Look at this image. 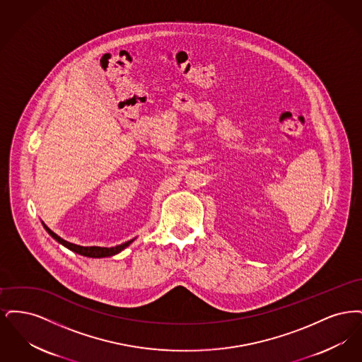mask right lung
I'll return each mask as SVG.
<instances>
[{
	"instance_id": "obj_1",
	"label": "right lung",
	"mask_w": 362,
	"mask_h": 362,
	"mask_svg": "<svg viewBox=\"0 0 362 362\" xmlns=\"http://www.w3.org/2000/svg\"><path fill=\"white\" fill-rule=\"evenodd\" d=\"M43 226H45V229L47 230V233L52 236V239H55L59 244H62L64 247H66L70 251H73V252H76L78 255H83V257H88V258L114 257V255L119 254L121 251H123L126 247H129L134 241V239H132V240L126 241V243L119 244V245H115V247H110V248H107V247H96V245H93V247H83V245H77V244H73V243L61 239L57 233L52 232L47 225L43 224Z\"/></svg>"
}]
</instances>
